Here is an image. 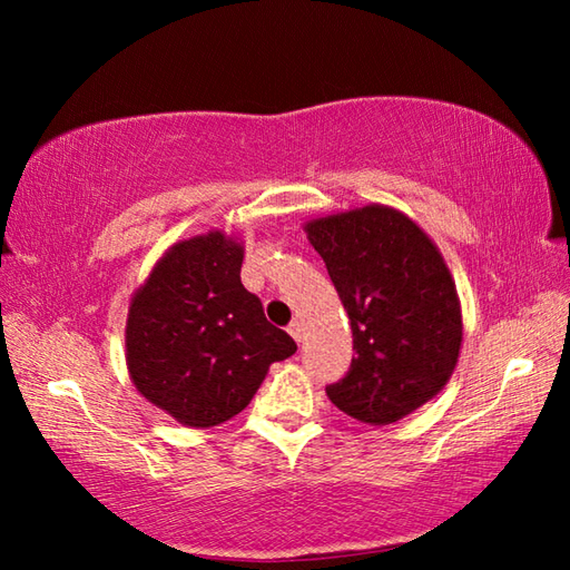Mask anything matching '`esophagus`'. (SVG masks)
I'll return each mask as SVG.
<instances>
[{
    "label": "esophagus",
    "instance_id": "34e87169",
    "mask_svg": "<svg viewBox=\"0 0 570 570\" xmlns=\"http://www.w3.org/2000/svg\"><path fill=\"white\" fill-rule=\"evenodd\" d=\"M288 335H292L296 343L304 341V323H301V321H292V323H288Z\"/></svg>",
    "mask_w": 570,
    "mask_h": 570
}]
</instances>
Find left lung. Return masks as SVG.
Wrapping results in <instances>:
<instances>
[{"label":"left lung","instance_id":"left-lung-1","mask_svg":"<svg viewBox=\"0 0 570 570\" xmlns=\"http://www.w3.org/2000/svg\"><path fill=\"white\" fill-rule=\"evenodd\" d=\"M306 233L347 311L357 355L325 392L372 426L404 419L451 380L463 341L441 252L416 223L384 205L321 217Z\"/></svg>","mask_w":570,"mask_h":570}]
</instances>
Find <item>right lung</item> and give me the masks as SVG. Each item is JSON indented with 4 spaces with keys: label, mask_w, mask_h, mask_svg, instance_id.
Instances as JSON below:
<instances>
[{
    "label": "right lung",
    "mask_w": 570,
    "mask_h": 570,
    "mask_svg": "<svg viewBox=\"0 0 570 570\" xmlns=\"http://www.w3.org/2000/svg\"><path fill=\"white\" fill-rule=\"evenodd\" d=\"M242 247L223 233L180 242L131 298L127 365L151 404L193 429L233 419L294 337L239 282Z\"/></svg>",
    "instance_id": "right-lung-1"
}]
</instances>
